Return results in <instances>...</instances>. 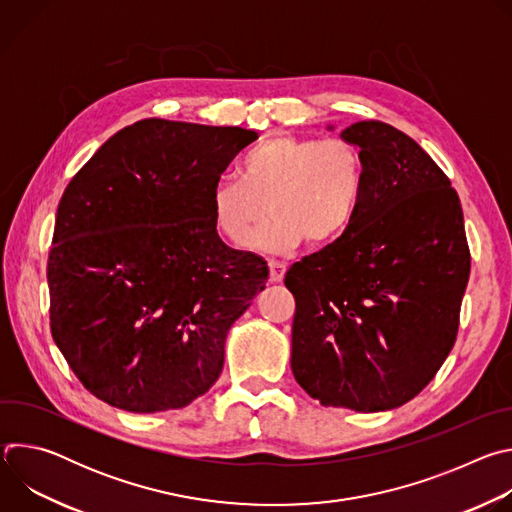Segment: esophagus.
<instances>
[{
    "instance_id": "obj_1",
    "label": "esophagus",
    "mask_w": 512,
    "mask_h": 512,
    "mask_svg": "<svg viewBox=\"0 0 512 512\" xmlns=\"http://www.w3.org/2000/svg\"><path fill=\"white\" fill-rule=\"evenodd\" d=\"M287 271V265L283 261H269V277L271 281H281Z\"/></svg>"
}]
</instances>
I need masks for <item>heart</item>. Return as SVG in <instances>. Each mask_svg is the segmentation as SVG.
Returning <instances> with one entry per match:
<instances>
[{
	"label": "heart",
	"instance_id": "b5f03b06",
	"mask_svg": "<svg viewBox=\"0 0 512 512\" xmlns=\"http://www.w3.org/2000/svg\"><path fill=\"white\" fill-rule=\"evenodd\" d=\"M238 178L218 180L210 192L212 225L229 243L247 245L269 212L253 247L287 253L306 239L314 247L338 241L356 221L367 170L346 137L275 135L251 148Z\"/></svg>",
	"mask_w": 512,
	"mask_h": 512
}]
</instances>
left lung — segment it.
I'll use <instances>...</instances> for the list:
<instances>
[{"label": "left lung", "mask_w": 512, "mask_h": 512, "mask_svg": "<svg viewBox=\"0 0 512 512\" xmlns=\"http://www.w3.org/2000/svg\"><path fill=\"white\" fill-rule=\"evenodd\" d=\"M342 137L367 188L352 227L285 273L291 371L324 407L373 413L419 395L454 348L470 247L458 192L409 135L371 119Z\"/></svg>", "instance_id": "obj_1"}]
</instances>
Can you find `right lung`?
<instances>
[{"label":"right lung","mask_w":512,"mask_h":512,"mask_svg":"<svg viewBox=\"0 0 512 512\" xmlns=\"http://www.w3.org/2000/svg\"><path fill=\"white\" fill-rule=\"evenodd\" d=\"M255 139L143 119L68 182L46 269L50 332L97 399L131 413L180 409L221 377L227 332L269 267L221 241L210 192Z\"/></svg>","instance_id":"add662e5"}]
</instances>
